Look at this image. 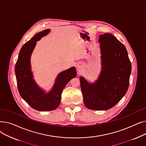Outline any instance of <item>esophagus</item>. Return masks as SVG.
<instances>
[{
    "label": "esophagus",
    "mask_w": 146,
    "mask_h": 146,
    "mask_svg": "<svg viewBox=\"0 0 146 146\" xmlns=\"http://www.w3.org/2000/svg\"><path fill=\"white\" fill-rule=\"evenodd\" d=\"M77 68H78V70H82V68H83L82 64V63H79V64H78V67H77Z\"/></svg>",
    "instance_id": "34e87169"
}]
</instances>
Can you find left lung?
Wrapping results in <instances>:
<instances>
[{
    "label": "left lung",
    "mask_w": 146,
    "mask_h": 146,
    "mask_svg": "<svg viewBox=\"0 0 146 146\" xmlns=\"http://www.w3.org/2000/svg\"><path fill=\"white\" fill-rule=\"evenodd\" d=\"M102 68L98 79L89 83L80 77L84 104L89 110H106L125 95L131 73V64L124 44L110 33L101 35Z\"/></svg>",
    "instance_id": "left-lung-1"
}]
</instances>
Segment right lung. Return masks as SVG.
Wrapping results in <instances>:
<instances>
[{"label":"right lung","instance_id":"right-lung-1","mask_svg":"<svg viewBox=\"0 0 146 146\" xmlns=\"http://www.w3.org/2000/svg\"><path fill=\"white\" fill-rule=\"evenodd\" d=\"M50 32V29H48L37 33L22 46L15 69L21 96L33 109L40 111H49L56 109L60 104L63 89L70 80L77 75L74 67L60 73L48 92H46L35 82L31 70V56L36 41Z\"/></svg>","mask_w":146,"mask_h":146}]
</instances>
